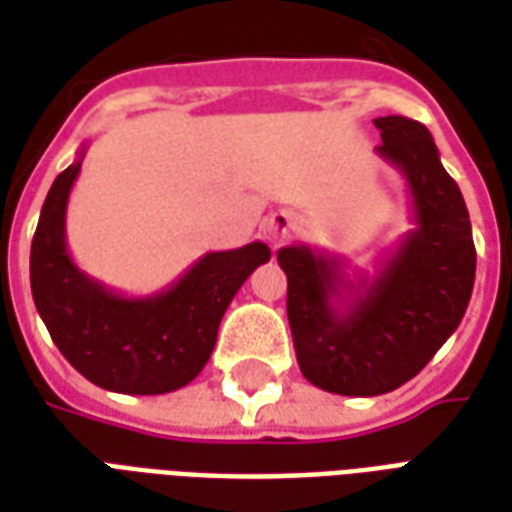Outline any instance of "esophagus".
I'll use <instances>...</instances> for the list:
<instances>
[{
    "instance_id": "1",
    "label": "esophagus",
    "mask_w": 512,
    "mask_h": 512,
    "mask_svg": "<svg viewBox=\"0 0 512 512\" xmlns=\"http://www.w3.org/2000/svg\"><path fill=\"white\" fill-rule=\"evenodd\" d=\"M296 227V222H293V216L285 211H279V213H271V219L266 222V230L268 235L274 238V241H282L285 235H290V230Z\"/></svg>"
}]
</instances>
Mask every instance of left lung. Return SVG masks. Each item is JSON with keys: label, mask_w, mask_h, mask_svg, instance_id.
Returning <instances> with one entry per match:
<instances>
[{"label": "left lung", "mask_w": 512, "mask_h": 512, "mask_svg": "<svg viewBox=\"0 0 512 512\" xmlns=\"http://www.w3.org/2000/svg\"><path fill=\"white\" fill-rule=\"evenodd\" d=\"M376 153L406 178L411 222L378 271L348 277L340 257L282 246L288 321L304 378L334 395H386L428 365L458 329L474 288L472 222L422 123L389 115Z\"/></svg>", "instance_id": "1"}]
</instances>
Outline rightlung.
Segmentation results:
<instances>
[{"mask_svg": "<svg viewBox=\"0 0 512 512\" xmlns=\"http://www.w3.org/2000/svg\"><path fill=\"white\" fill-rule=\"evenodd\" d=\"M82 156L51 183L29 255L32 299L51 340L87 381L123 395H164L200 376L224 310L257 266L263 241L208 252L153 296H123L87 277L65 244V211Z\"/></svg>", "mask_w": 512, "mask_h": 512, "instance_id": "1", "label": "right lung"}]
</instances>
